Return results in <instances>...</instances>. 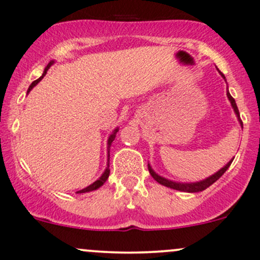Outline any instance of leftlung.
I'll list each match as a JSON object with an SVG mask.
<instances>
[{
  "instance_id": "8db88e82",
  "label": "left lung",
  "mask_w": 260,
  "mask_h": 260,
  "mask_svg": "<svg viewBox=\"0 0 260 260\" xmlns=\"http://www.w3.org/2000/svg\"><path fill=\"white\" fill-rule=\"evenodd\" d=\"M219 73H220V75H221V77L225 79L224 74H222L221 72H219ZM226 95H228V98H229L230 103H232L233 109H234V112H235V114H237L238 119H239L240 124L243 125L242 119H240L239 109H238L237 103H235V99L233 98L232 95H230L229 90L226 91ZM232 162H233V159H232V161L228 162V164L225 165V166L222 167L221 170H219V171H217L216 174H214V175H212V176L208 177V179H205V180H203V181H198V182H190V183H187V182H186V183H183V182H175V181L165 179V177H162V176H159V175H157L156 172H154L153 170H152V167L149 166V165H148V171H149V174H151V176L153 177V179L156 180L157 182L161 183V185H164V186H166V187L174 188V190L183 191V192H199V191H203V190H205V188H208L209 186H211L212 183L215 182V181L219 180L220 177H221L222 175H224V172L226 171L228 169H229V166H230V165H232Z\"/></svg>"
}]
</instances>
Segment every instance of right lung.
<instances>
[{
  "mask_svg": "<svg viewBox=\"0 0 260 260\" xmlns=\"http://www.w3.org/2000/svg\"><path fill=\"white\" fill-rule=\"evenodd\" d=\"M54 64V61H50L49 64H48V67L45 68V70H44V74L41 75L40 78H39L38 80H35V81H32V83H31V85L28 86V90H27V93L28 91L31 90V89L34 88V86L36 85V84L39 83V81H40L41 79H43L44 77H45V74H46V72H48L49 70V68L51 67V65ZM117 132H118V128L117 129H114L113 131V133H112L111 136H109V138H108V165H107V169H106V171L103 172V175H102L101 177H99L98 180L95 181V182H93L91 183V185H89L88 187H85V188H83V190H80V191H78V193H83V192H89V191H93V190H96V188H99L101 187L102 185H103L104 182H106L107 180H108V177H109V174H111V170H109V148H111V145H112V142H113L114 141V138H115V135H117Z\"/></svg>",
  "mask_w": 260,
  "mask_h": 260,
  "instance_id": "1",
  "label": "right lung"
}]
</instances>
